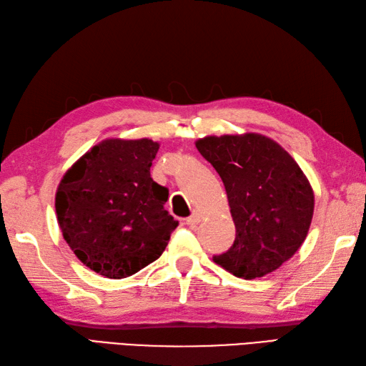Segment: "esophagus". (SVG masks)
<instances>
[{
	"mask_svg": "<svg viewBox=\"0 0 366 366\" xmlns=\"http://www.w3.org/2000/svg\"><path fill=\"white\" fill-rule=\"evenodd\" d=\"M199 222H200V214H199V212H192L191 216H189L188 219H186V224L191 225V227H192V225H197Z\"/></svg>",
	"mask_w": 366,
	"mask_h": 366,
	"instance_id": "obj_1",
	"label": "esophagus"
}]
</instances>
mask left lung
Returning <instances> with one entry per match:
<instances>
[{
	"label": "left lung",
	"instance_id": "1",
	"mask_svg": "<svg viewBox=\"0 0 366 366\" xmlns=\"http://www.w3.org/2000/svg\"><path fill=\"white\" fill-rule=\"evenodd\" d=\"M195 147L224 182L236 225L234 244L214 262L244 280L280 269L305 242L314 216L305 172L259 133L204 137Z\"/></svg>",
	"mask_w": 366,
	"mask_h": 366
}]
</instances>
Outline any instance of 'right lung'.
<instances>
[{
  "mask_svg": "<svg viewBox=\"0 0 366 366\" xmlns=\"http://www.w3.org/2000/svg\"><path fill=\"white\" fill-rule=\"evenodd\" d=\"M159 144L105 139L65 172L56 194L61 234L79 261L121 280L157 261L178 222L164 209L169 191L150 177Z\"/></svg>",
  "mask_w": 366,
  "mask_h": 366,
  "instance_id": "1",
  "label": "right lung"
}]
</instances>
